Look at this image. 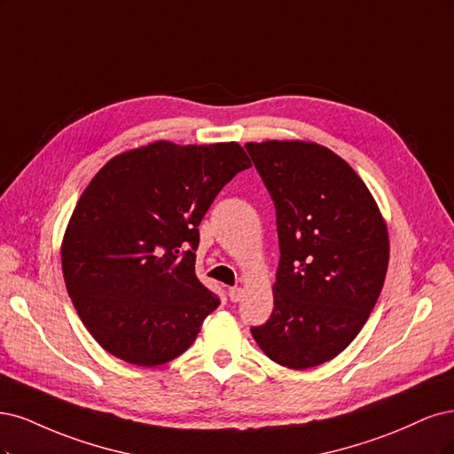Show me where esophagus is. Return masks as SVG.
<instances>
[{
	"label": "esophagus",
	"instance_id": "1",
	"mask_svg": "<svg viewBox=\"0 0 454 454\" xmlns=\"http://www.w3.org/2000/svg\"><path fill=\"white\" fill-rule=\"evenodd\" d=\"M228 296H230V300H231V301H239V300L243 298V288H239V286H231V288L228 290Z\"/></svg>",
	"mask_w": 454,
	"mask_h": 454
}]
</instances>
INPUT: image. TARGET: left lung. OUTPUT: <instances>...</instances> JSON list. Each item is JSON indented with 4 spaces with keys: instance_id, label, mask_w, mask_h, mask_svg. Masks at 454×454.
I'll return each instance as SVG.
<instances>
[{
    "instance_id": "8db88e82",
    "label": "left lung",
    "mask_w": 454,
    "mask_h": 454,
    "mask_svg": "<svg viewBox=\"0 0 454 454\" xmlns=\"http://www.w3.org/2000/svg\"><path fill=\"white\" fill-rule=\"evenodd\" d=\"M277 213L281 260L273 313L251 328L264 355L290 370L338 356L377 303L388 268V230L343 158L311 141L247 143Z\"/></svg>"
}]
</instances>
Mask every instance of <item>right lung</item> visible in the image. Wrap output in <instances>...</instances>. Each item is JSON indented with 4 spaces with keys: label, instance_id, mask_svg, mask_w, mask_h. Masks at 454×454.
<instances>
[{
    "label": "right lung",
    "instance_id": "right-lung-1",
    "mask_svg": "<svg viewBox=\"0 0 454 454\" xmlns=\"http://www.w3.org/2000/svg\"><path fill=\"white\" fill-rule=\"evenodd\" d=\"M247 168L239 143L154 141L94 175L64 233L62 271L82 325L107 353L154 368L194 343L221 303L196 277L198 226Z\"/></svg>",
    "mask_w": 454,
    "mask_h": 454
}]
</instances>
